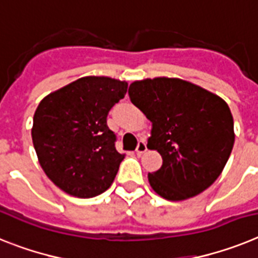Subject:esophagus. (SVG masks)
I'll list each match as a JSON object with an SVG mask.
<instances>
[{"mask_svg":"<svg viewBox=\"0 0 258 258\" xmlns=\"http://www.w3.org/2000/svg\"><path fill=\"white\" fill-rule=\"evenodd\" d=\"M135 151H137L138 155H142V154L146 153V151H147V145H146V143H145V142H143V141L139 142V143H138L137 150H135Z\"/></svg>","mask_w":258,"mask_h":258,"instance_id":"esophagus-1","label":"esophagus"}]
</instances>
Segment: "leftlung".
Listing matches in <instances>:
<instances>
[{
  "instance_id": "left-lung-1",
  "label": "left lung",
  "mask_w": 258,
  "mask_h": 258,
  "mask_svg": "<svg viewBox=\"0 0 258 258\" xmlns=\"http://www.w3.org/2000/svg\"><path fill=\"white\" fill-rule=\"evenodd\" d=\"M128 95L153 123L147 147L163 159L161 169L149 172L154 191L183 201L212 186L234 145V123L225 100L174 78L134 82Z\"/></svg>"
}]
</instances>
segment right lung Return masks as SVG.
<instances>
[{"instance_id": "1", "label": "right lung", "mask_w": 258, "mask_h": 258, "mask_svg": "<svg viewBox=\"0 0 258 258\" xmlns=\"http://www.w3.org/2000/svg\"><path fill=\"white\" fill-rule=\"evenodd\" d=\"M128 84L87 76L49 93L33 116L32 141L46 176L62 191L92 198L112 184L124 159L107 125L109 109Z\"/></svg>"}]
</instances>
